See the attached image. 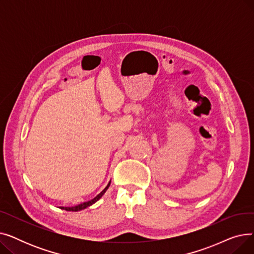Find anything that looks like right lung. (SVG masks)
I'll return each instance as SVG.
<instances>
[{
  "label": "right lung",
  "mask_w": 254,
  "mask_h": 254,
  "mask_svg": "<svg viewBox=\"0 0 254 254\" xmlns=\"http://www.w3.org/2000/svg\"><path fill=\"white\" fill-rule=\"evenodd\" d=\"M109 185H110V182L108 183V185L106 186L105 188V190L102 191V192H100L95 198H92L91 201H88V202H85V203H82V204H80V205H78V206H75V207H61V209H64V210H65V211H80V210H83V209H85V208H87L88 206H90V205H92V204H95L97 201H99V199L102 197V195L106 192V190H108V188H109Z\"/></svg>",
  "instance_id": "add662e5"
}]
</instances>
